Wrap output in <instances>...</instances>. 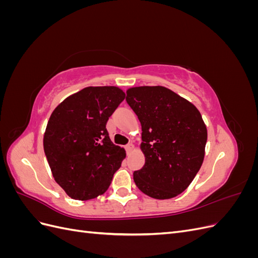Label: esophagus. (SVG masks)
Listing matches in <instances>:
<instances>
[{
	"label": "esophagus",
	"mask_w": 258,
	"mask_h": 258,
	"mask_svg": "<svg viewBox=\"0 0 258 258\" xmlns=\"http://www.w3.org/2000/svg\"><path fill=\"white\" fill-rule=\"evenodd\" d=\"M134 150H135V145L132 144V143H129V144L126 145V151H127L128 154H130Z\"/></svg>",
	"instance_id": "1"
}]
</instances>
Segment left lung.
<instances>
[{
	"mask_svg": "<svg viewBox=\"0 0 258 258\" xmlns=\"http://www.w3.org/2000/svg\"><path fill=\"white\" fill-rule=\"evenodd\" d=\"M126 100L142 126L145 163L135 171L136 185L155 199L176 197L204 162L208 131L200 112L162 86L129 88Z\"/></svg>",
	"mask_w": 258,
	"mask_h": 258,
	"instance_id": "obj_1",
	"label": "left lung"
}]
</instances>
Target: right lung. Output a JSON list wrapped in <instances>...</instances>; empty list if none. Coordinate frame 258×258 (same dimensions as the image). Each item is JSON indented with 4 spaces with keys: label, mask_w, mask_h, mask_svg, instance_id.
Listing matches in <instances>:
<instances>
[{
    "label": "right lung",
    "mask_w": 258,
    "mask_h": 258,
    "mask_svg": "<svg viewBox=\"0 0 258 258\" xmlns=\"http://www.w3.org/2000/svg\"><path fill=\"white\" fill-rule=\"evenodd\" d=\"M124 92L115 86L86 87L54 108L44 134L52 176L68 196L89 200L104 194L126 157L105 128Z\"/></svg>",
    "instance_id": "right-lung-1"
}]
</instances>
